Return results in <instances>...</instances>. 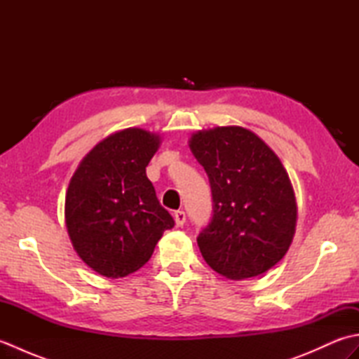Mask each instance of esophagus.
<instances>
[{
  "instance_id": "obj_1",
  "label": "esophagus",
  "mask_w": 359,
  "mask_h": 359,
  "mask_svg": "<svg viewBox=\"0 0 359 359\" xmlns=\"http://www.w3.org/2000/svg\"><path fill=\"white\" fill-rule=\"evenodd\" d=\"M174 220H175V225L177 226H182L185 224V220H187V216H185V211H182V210H177L174 212Z\"/></svg>"
}]
</instances>
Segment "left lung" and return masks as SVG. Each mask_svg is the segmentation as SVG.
Here are the masks:
<instances>
[{"label":"left lung","instance_id":"1","mask_svg":"<svg viewBox=\"0 0 359 359\" xmlns=\"http://www.w3.org/2000/svg\"><path fill=\"white\" fill-rule=\"evenodd\" d=\"M189 148L211 187L212 216L197 236L205 262L230 279L270 270L296 226L293 187L279 157L241 126L199 131Z\"/></svg>","mask_w":359,"mask_h":359}]
</instances>
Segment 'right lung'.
<instances>
[{"instance_id": "1", "label": "right lung", "mask_w": 359, "mask_h": 359, "mask_svg": "<svg viewBox=\"0 0 359 359\" xmlns=\"http://www.w3.org/2000/svg\"><path fill=\"white\" fill-rule=\"evenodd\" d=\"M158 135L129 128L109 135L81 160L66 194V226L88 266L123 278L149 261L174 219L147 177Z\"/></svg>"}]
</instances>
